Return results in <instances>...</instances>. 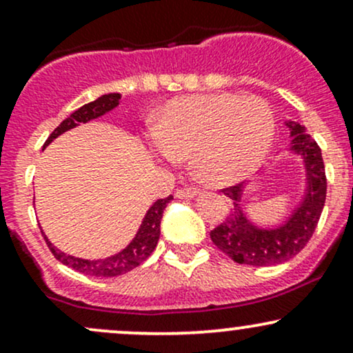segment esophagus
Segmentation results:
<instances>
[{"label":"esophagus","instance_id":"34e87169","mask_svg":"<svg viewBox=\"0 0 353 353\" xmlns=\"http://www.w3.org/2000/svg\"><path fill=\"white\" fill-rule=\"evenodd\" d=\"M201 194V190L197 188H184V189H177L176 190V197L177 199H194Z\"/></svg>","mask_w":353,"mask_h":353}]
</instances>
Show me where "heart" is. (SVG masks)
<instances>
[{
  "label": "heart",
  "mask_w": 353,
  "mask_h": 353,
  "mask_svg": "<svg viewBox=\"0 0 353 353\" xmlns=\"http://www.w3.org/2000/svg\"><path fill=\"white\" fill-rule=\"evenodd\" d=\"M274 134L272 109L261 98L197 94L165 104L152 124V148L165 163L190 154L201 181L230 185L261 168Z\"/></svg>",
  "instance_id": "1"
}]
</instances>
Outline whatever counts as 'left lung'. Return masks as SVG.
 <instances>
[{
  "instance_id": "1",
  "label": "left lung",
  "mask_w": 353,
  "mask_h": 353,
  "mask_svg": "<svg viewBox=\"0 0 353 353\" xmlns=\"http://www.w3.org/2000/svg\"><path fill=\"white\" fill-rule=\"evenodd\" d=\"M289 129L290 156H301L303 165V192L301 201L290 210L289 217L274 228H262L244 212L242 197L245 184L224 190L232 201L228 219L210 232L219 250L237 264L267 267L290 261L305 247L319 224L327 196L325 165L322 151L307 134L305 128L295 121L283 123Z\"/></svg>"
}]
</instances>
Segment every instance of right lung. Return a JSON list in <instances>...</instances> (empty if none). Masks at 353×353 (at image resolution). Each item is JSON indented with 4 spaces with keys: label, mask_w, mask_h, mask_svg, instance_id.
Masks as SVG:
<instances>
[{
    "label": "right lung",
    "mask_w": 353,
    "mask_h": 353,
    "mask_svg": "<svg viewBox=\"0 0 353 353\" xmlns=\"http://www.w3.org/2000/svg\"><path fill=\"white\" fill-rule=\"evenodd\" d=\"M119 92H109V94L99 96L98 99L81 106L78 111H74L70 117H66V119L51 132V136L48 137L43 149L46 148V145H50L56 137L64 134L66 131L74 129L76 125L89 123V121L98 119V117L108 114L109 111H112V109L119 106ZM171 201L172 196L154 202L151 208L148 209V212H145L143 222H141L139 229H137L132 241L129 242L123 250H119V252L104 259H81L76 257V255L63 252L58 247L52 245V242L46 237V234H44L43 230L41 232L52 255L58 259L61 264L71 267V269L78 270V272L84 275H91V277H117V275H123L125 272H129V270L136 269L137 265L143 264L145 259L154 252L161 236V221H163L164 209L168 208V204Z\"/></svg>",
    "instance_id": "right-lung-1"
}]
</instances>
